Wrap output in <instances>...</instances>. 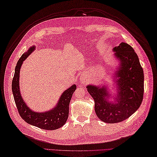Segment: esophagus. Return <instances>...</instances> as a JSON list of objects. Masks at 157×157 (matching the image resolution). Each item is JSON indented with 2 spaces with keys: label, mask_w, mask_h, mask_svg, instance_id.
I'll use <instances>...</instances> for the list:
<instances>
[{
  "label": "esophagus",
  "mask_w": 157,
  "mask_h": 157,
  "mask_svg": "<svg viewBox=\"0 0 157 157\" xmlns=\"http://www.w3.org/2000/svg\"><path fill=\"white\" fill-rule=\"evenodd\" d=\"M86 81H87V78L85 77V76H82V77H81V82L85 84L86 82Z\"/></svg>",
  "instance_id": "1"
}]
</instances>
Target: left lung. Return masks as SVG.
Returning a JSON list of instances; mask_svg holds the SVG:
<instances>
[{"mask_svg": "<svg viewBox=\"0 0 157 157\" xmlns=\"http://www.w3.org/2000/svg\"><path fill=\"white\" fill-rule=\"evenodd\" d=\"M113 51L120 62L113 80L117 89V96L114 98L115 102L109 101L111 94L106 86H86L94 101L96 114L106 123H117L127 119L140 107L144 94V72L135 50L128 44L121 43Z\"/></svg>", "mask_w": 157, "mask_h": 157, "instance_id": "left-lung-1", "label": "left lung"}]
</instances>
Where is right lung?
Segmentation results:
<instances>
[{
  "mask_svg": "<svg viewBox=\"0 0 157 157\" xmlns=\"http://www.w3.org/2000/svg\"><path fill=\"white\" fill-rule=\"evenodd\" d=\"M35 49V47H30L29 49L19 59L15 67L14 77L12 82V90L15 104L20 116L26 123L44 130H55L60 128L66 123L69 113V103L76 86L73 85L64 90L61 94L56 105L52 109L47 112H34L26 105L22 98L19 88L20 70L23 61L31 54Z\"/></svg>",
  "mask_w": 157,
  "mask_h": 157,
  "instance_id": "obj_1",
  "label": "right lung"
}]
</instances>
